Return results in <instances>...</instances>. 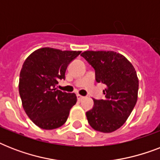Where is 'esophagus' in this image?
<instances>
[{
  "label": "esophagus",
  "mask_w": 160,
  "mask_h": 160,
  "mask_svg": "<svg viewBox=\"0 0 160 160\" xmlns=\"http://www.w3.org/2000/svg\"><path fill=\"white\" fill-rule=\"evenodd\" d=\"M77 99L79 101H81V100L85 99V96H82V95H77Z\"/></svg>",
  "instance_id": "1"
}]
</instances>
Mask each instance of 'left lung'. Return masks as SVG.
I'll use <instances>...</instances> for the list:
<instances>
[{"label":"left lung","instance_id":"left-lung-1","mask_svg":"<svg viewBox=\"0 0 160 160\" xmlns=\"http://www.w3.org/2000/svg\"><path fill=\"white\" fill-rule=\"evenodd\" d=\"M84 57L95 71V80L106 85L105 99L94 100V106L86 112L93 129L111 133L124 124L135 106L139 80L132 64L124 55L114 51L83 52Z\"/></svg>","mask_w":160,"mask_h":160}]
</instances>
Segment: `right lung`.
<instances>
[{
    "instance_id": "1",
    "label": "right lung",
    "mask_w": 160,
    "mask_h": 160,
    "mask_svg": "<svg viewBox=\"0 0 160 160\" xmlns=\"http://www.w3.org/2000/svg\"><path fill=\"white\" fill-rule=\"evenodd\" d=\"M81 51L41 48L25 60L19 81V93L26 114L35 124L43 129L62 126L75 105V93L56 89L58 81L65 80L68 65Z\"/></svg>"
}]
</instances>
